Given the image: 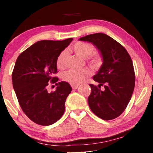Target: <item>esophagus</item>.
<instances>
[{
	"label": "esophagus",
	"instance_id": "obj_1",
	"mask_svg": "<svg viewBox=\"0 0 153 153\" xmlns=\"http://www.w3.org/2000/svg\"><path fill=\"white\" fill-rule=\"evenodd\" d=\"M71 86H72V89H74V90H76V89H77V88L79 87V85H74V84H72V85H71Z\"/></svg>",
	"mask_w": 153,
	"mask_h": 153
}]
</instances>
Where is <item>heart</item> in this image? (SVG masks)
<instances>
[{"instance_id":"b5f03b06","label":"heart","mask_w":153,"mask_h":153,"mask_svg":"<svg viewBox=\"0 0 153 153\" xmlns=\"http://www.w3.org/2000/svg\"><path fill=\"white\" fill-rule=\"evenodd\" d=\"M72 50L76 55L81 58H86V61L90 65L95 69H99L103 64V57L99 52L94 51L95 47L93 45L84 42H77L72 46ZM68 57V52L62 51L58 55L56 59V66L61 70L65 66ZM91 72L88 69H83L81 70H70L64 72L62 79L70 84H79L91 76Z\"/></svg>"}]
</instances>
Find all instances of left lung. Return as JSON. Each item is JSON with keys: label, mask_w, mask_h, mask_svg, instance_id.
<instances>
[{"label": "left lung", "mask_w": 153, "mask_h": 153, "mask_svg": "<svg viewBox=\"0 0 153 153\" xmlns=\"http://www.w3.org/2000/svg\"><path fill=\"white\" fill-rule=\"evenodd\" d=\"M79 39L93 43L103 57L101 68L93 76L99 85L90 84V108L103 120L116 118L126 108L134 88L135 73L130 56L123 46L104 33L88 35Z\"/></svg>", "instance_id": "left-lung-1"}]
</instances>
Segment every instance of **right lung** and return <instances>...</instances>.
<instances>
[{
	"mask_svg": "<svg viewBox=\"0 0 153 153\" xmlns=\"http://www.w3.org/2000/svg\"><path fill=\"white\" fill-rule=\"evenodd\" d=\"M37 42L19 56L12 74V84L19 105L31 120L39 125L53 124L61 118L65 103L72 88L68 82H58L56 59L72 41ZM55 83V91L47 86Z\"/></svg>",
	"mask_w": 153,
	"mask_h": 153,
	"instance_id": "obj_1",
	"label": "right lung"
}]
</instances>
